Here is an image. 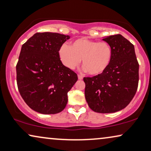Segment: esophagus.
Listing matches in <instances>:
<instances>
[{
	"instance_id": "34e87169",
	"label": "esophagus",
	"mask_w": 151,
	"mask_h": 151,
	"mask_svg": "<svg viewBox=\"0 0 151 151\" xmlns=\"http://www.w3.org/2000/svg\"><path fill=\"white\" fill-rule=\"evenodd\" d=\"M78 79H79V80H82V79H83V76H82V75H79V74H78Z\"/></svg>"
}]
</instances>
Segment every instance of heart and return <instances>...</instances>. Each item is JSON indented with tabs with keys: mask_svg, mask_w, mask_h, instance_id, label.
Returning a JSON list of instances; mask_svg holds the SVG:
<instances>
[{
	"mask_svg": "<svg viewBox=\"0 0 151 151\" xmlns=\"http://www.w3.org/2000/svg\"><path fill=\"white\" fill-rule=\"evenodd\" d=\"M58 55L63 65L69 69L82 65L91 75H100L110 65L113 56L111 45L105 41L98 42L86 38H78L71 46L63 44L59 48Z\"/></svg>",
	"mask_w": 151,
	"mask_h": 151,
	"instance_id": "1",
	"label": "heart"
}]
</instances>
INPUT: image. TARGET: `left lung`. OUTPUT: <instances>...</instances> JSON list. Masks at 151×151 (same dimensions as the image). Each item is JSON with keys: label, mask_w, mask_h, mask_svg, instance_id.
Returning a JSON list of instances; mask_svg holds the SVG:
<instances>
[{"label": "left lung", "mask_w": 151, "mask_h": 151, "mask_svg": "<svg viewBox=\"0 0 151 151\" xmlns=\"http://www.w3.org/2000/svg\"><path fill=\"white\" fill-rule=\"evenodd\" d=\"M111 45L113 56L104 73L84 78L85 98L95 112L110 113L124 109L137 91L139 64L132 43L120 34L102 39Z\"/></svg>", "instance_id": "left-lung-1"}]
</instances>
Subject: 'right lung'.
Listing matches in <instances>:
<instances>
[{
    "instance_id": "obj_1",
    "label": "right lung",
    "mask_w": 151,
    "mask_h": 151,
    "mask_svg": "<svg viewBox=\"0 0 151 151\" xmlns=\"http://www.w3.org/2000/svg\"><path fill=\"white\" fill-rule=\"evenodd\" d=\"M69 38L58 33H36L22 45L16 65L18 88L26 104L36 112L55 114L67 104V93L78 76L63 65L58 50Z\"/></svg>"
}]
</instances>
